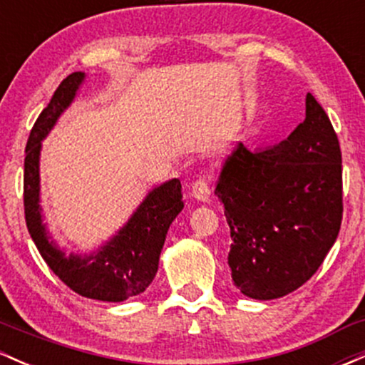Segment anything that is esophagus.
<instances>
[{
  "mask_svg": "<svg viewBox=\"0 0 365 365\" xmlns=\"http://www.w3.org/2000/svg\"><path fill=\"white\" fill-rule=\"evenodd\" d=\"M190 194L195 197L197 200H207L209 195H211V187H209V182L204 178L195 180L190 185Z\"/></svg>",
  "mask_w": 365,
  "mask_h": 365,
  "instance_id": "1",
  "label": "esophagus"
}]
</instances>
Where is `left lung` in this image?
Listing matches in <instances>:
<instances>
[{
  "label": "left lung",
  "instance_id": "obj_1",
  "mask_svg": "<svg viewBox=\"0 0 365 365\" xmlns=\"http://www.w3.org/2000/svg\"><path fill=\"white\" fill-rule=\"evenodd\" d=\"M215 194L233 240L232 279L244 295L279 299L312 278L340 232L343 183L340 142L311 92L305 120L287 140L237 145Z\"/></svg>",
  "mask_w": 365,
  "mask_h": 365
}]
</instances>
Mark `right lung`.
<instances>
[{
  "label": "right lung",
  "instance_id": "obj_1",
  "mask_svg": "<svg viewBox=\"0 0 365 365\" xmlns=\"http://www.w3.org/2000/svg\"><path fill=\"white\" fill-rule=\"evenodd\" d=\"M82 81V72L68 75L54 91L51 101L31 130L24 165L25 223L46 264L70 290L87 299L123 302L144 292L158 273L166 233L171 221L183 209L182 183L173 178L153 188L118 235L98 252L86 257L65 255L53 244L43 225L39 206L41 140L48 135L63 110L73 101Z\"/></svg>",
  "mask_w": 365,
  "mask_h": 365
}]
</instances>
